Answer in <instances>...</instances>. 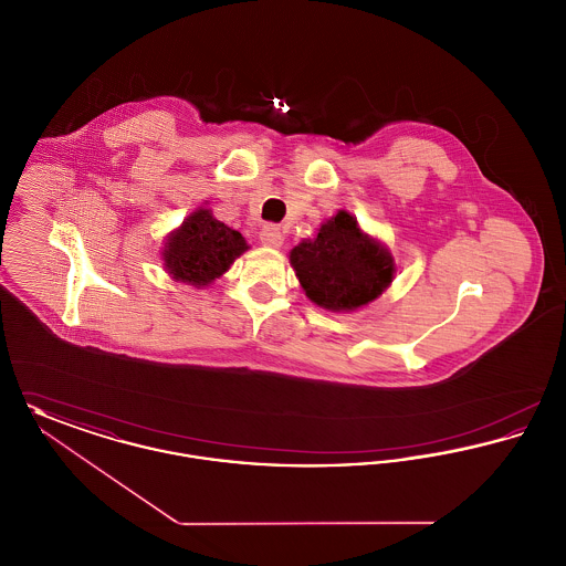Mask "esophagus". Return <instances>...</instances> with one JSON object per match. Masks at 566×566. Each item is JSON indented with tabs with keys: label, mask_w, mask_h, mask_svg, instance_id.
Wrapping results in <instances>:
<instances>
[{
	"label": "esophagus",
	"mask_w": 566,
	"mask_h": 566,
	"mask_svg": "<svg viewBox=\"0 0 566 566\" xmlns=\"http://www.w3.org/2000/svg\"><path fill=\"white\" fill-rule=\"evenodd\" d=\"M259 240L263 242V245H268V248H280L284 243V235H282V231L275 224H268V227L261 229Z\"/></svg>",
	"instance_id": "obj_1"
}]
</instances>
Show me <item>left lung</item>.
Instances as JSON below:
<instances>
[{"label": "left lung", "instance_id": "8db88e82", "mask_svg": "<svg viewBox=\"0 0 566 566\" xmlns=\"http://www.w3.org/2000/svg\"><path fill=\"white\" fill-rule=\"evenodd\" d=\"M289 261L305 296L326 312H356L374 303L395 280L397 265L384 243L339 210L314 238L301 240Z\"/></svg>", "mask_w": 566, "mask_h": 566}]
</instances>
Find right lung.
Masks as SVG:
<instances>
[{
    "instance_id": "1",
    "label": "right lung",
    "mask_w": 566,
    "mask_h": 566,
    "mask_svg": "<svg viewBox=\"0 0 566 566\" xmlns=\"http://www.w3.org/2000/svg\"><path fill=\"white\" fill-rule=\"evenodd\" d=\"M248 248L242 233L214 218L206 203L192 210L178 229L167 233L163 268L176 282L206 289L231 270Z\"/></svg>"
}]
</instances>
